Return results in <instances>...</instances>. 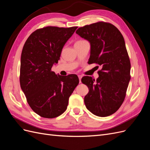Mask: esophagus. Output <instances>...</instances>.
Returning a JSON list of instances; mask_svg holds the SVG:
<instances>
[{
    "mask_svg": "<svg viewBox=\"0 0 150 150\" xmlns=\"http://www.w3.org/2000/svg\"><path fill=\"white\" fill-rule=\"evenodd\" d=\"M78 78H79V83H81V78H82V76L79 75L78 76Z\"/></svg>",
    "mask_w": 150,
    "mask_h": 150,
    "instance_id": "esophagus-1",
    "label": "esophagus"
}]
</instances>
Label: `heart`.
<instances>
[{"mask_svg": "<svg viewBox=\"0 0 150 150\" xmlns=\"http://www.w3.org/2000/svg\"><path fill=\"white\" fill-rule=\"evenodd\" d=\"M86 40H78V41H77L76 43H75V44H79V43H82V42H85Z\"/></svg>", "mask_w": 150, "mask_h": 150, "instance_id": "heart-1", "label": "heart"}]
</instances>
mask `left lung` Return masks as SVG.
<instances>
[{"mask_svg": "<svg viewBox=\"0 0 150 150\" xmlns=\"http://www.w3.org/2000/svg\"><path fill=\"white\" fill-rule=\"evenodd\" d=\"M76 33L90 43L89 64L101 67L96 80L91 76L81 79L89 88L84 97L86 107L98 116L111 115L123 103L131 79V64L123 36L115 25L104 22L79 28Z\"/></svg>", "mask_w": 150, "mask_h": 150, "instance_id": "1", "label": "left lung"}]
</instances>
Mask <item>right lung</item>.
<instances>
[{
    "mask_svg": "<svg viewBox=\"0 0 150 150\" xmlns=\"http://www.w3.org/2000/svg\"><path fill=\"white\" fill-rule=\"evenodd\" d=\"M77 28L48 26L38 29L30 35L22 49L21 88L32 110L41 117L54 118L62 115L79 84L76 74L62 76L51 71Z\"/></svg>",
    "mask_w": 150,
    "mask_h": 150,
    "instance_id": "add662e5",
    "label": "right lung"
}]
</instances>
